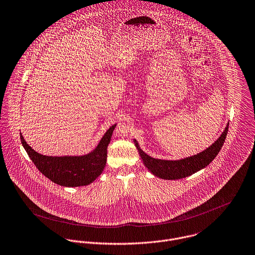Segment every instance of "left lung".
I'll return each mask as SVG.
<instances>
[{
  "label": "left lung",
  "mask_w": 255,
  "mask_h": 255,
  "mask_svg": "<svg viewBox=\"0 0 255 255\" xmlns=\"http://www.w3.org/2000/svg\"><path fill=\"white\" fill-rule=\"evenodd\" d=\"M228 131L229 123L219 139L209 148L197 155L174 161L152 158L151 156L147 155L143 150H141L138 142L135 139L134 144L138 149L143 164L154 176L164 180H179L197 173L198 171L206 168L210 163H212L221 151L227 138Z\"/></svg>",
  "instance_id": "obj_1"
}]
</instances>
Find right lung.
I'll return each instance as SVG.
<instances>
[{
    "mask_svg": "<svg viewBox=\"0 0 255 255\" xmlns=\"http://www.w3.org/2000/svg\"><path fill=\"white\" fill-rule=\"evenodd\" d=\"M115 127L116 124L106 131L93 151L82 156H45L35 152L25 142L21 133L20 141L34 166L47 179L62 187H81L91 184L103 172L107 147Z\"/></svg>",
    "mask_w": 255,
    "mask_h": 255,
    "instance_id": "add662e5",
    "label": "right lung"
}]
</instances>
